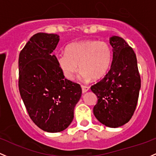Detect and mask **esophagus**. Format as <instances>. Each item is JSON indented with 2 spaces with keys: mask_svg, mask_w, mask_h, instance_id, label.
<instances>
[{
  "mask_svg": "<svg viewBox=\"0 0 156 156\" xmlns=\"http://www.w3.org/2000/svg\"><path fill=\"white\" fill-rule=\"evenodd\" d=\"M81 89H82V92H83V93L87 92L89 90V87H86V86H83V85H82L81 86Z\"/></svg>",
  "mask_w": 156,
  "mask_h": 156,
  "instance_id": "1",
  "label": "esophagus"
}]
</instances>
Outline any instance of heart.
Returning a JSON list of instances; mask_svg holds the SVG:
<instances>
[{"mask_svg":"<svg viewBox=\"0 0 156 156\" xmlns=\"http://www.w3.org/2000/svg\"><path fill=\"white\" fill-rule=\"evenodd\" d=\"M112 52L105 41L84 40L69 44L66 52L56 56V61L65 78L73 80L80 70L84 81L98 80L107 73L112 64ZM80 66H78V64Z\"/></svg>","mask_w":156,"mask_h":156,"instance_id":"b5f03b06","label":"heart"}]
</instances>
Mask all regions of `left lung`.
Here are the masks:
<instances>
[{"label":"left lung","instance_id":"left-lung-1","mask_svg":"<svg viewBox=\"0 0 156 156\" xmlns=\"http://www.w3.org/2000/svg\"><path fill=\"white\" fill-rule=\"evenodd\" d=\"M112 61L108 73L91 90L98 97L93 108L95 118L104 125L116 128L131 119L138 103L141 78L133 48L119 36L109 38Z\"/></svg>","mask_w":156,"mask_h":156}]
</instances>
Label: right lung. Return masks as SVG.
Listing matches in <instances>:
<instances>
[{"instance_id": "right-lung-1", "label": "right lung", "mask_w": 156, "mask_h": 156, "mask_svg": "<svg viewBox=\"0 0 156 156\" xmlns=\"http://www.w3.org/2000/svg\"><path fill=\"white\" fill-rule=\"evenodd\" d=\"M59 40L56 34H35L18 59L20 96L30 119L48 133L69 126L82 93L78 83L64 78L52 54Z\"/></svg>"}]
</instances>
